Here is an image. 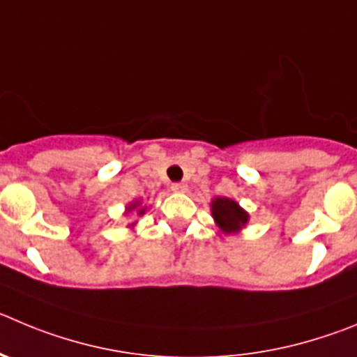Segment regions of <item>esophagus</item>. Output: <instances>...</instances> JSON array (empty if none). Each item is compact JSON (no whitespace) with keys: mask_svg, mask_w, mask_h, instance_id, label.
<instances>
[{"mask_svg":"<svg viewBox=\"0 0 357 357\" xmlns=\"http://www.w3.org/2000/svg\"><path fill=\"white\" fill-rule=\"evenodd\" d=\"M172 191L173 192H185L188 191V184H184V182H176V184H172Z\"/></svg>","mask_w":357,"mask_h":357,"instance_id":"esophagus-1","label":"esophagus"}]
</instances>
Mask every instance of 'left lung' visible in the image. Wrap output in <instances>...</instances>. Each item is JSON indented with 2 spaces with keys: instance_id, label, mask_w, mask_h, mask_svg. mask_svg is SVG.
<instances>
[{
  "instance_id": "obj_1",
  "label": "left lung",
  "mask_w": 357,
  "mask_h": 357,
  "mask_svg": "<svg viewBox=\"0 0 357 357\" xmlns=\"http://www.w3.org/2000/svg\"><path fill=\"white\" fill-rule=\"evenodd\" d=\"M211 214L214 223L225 235H235L246 228L250 214L241 205L227 196H218L211 202Z\"/></svg>"
}]
</instances>
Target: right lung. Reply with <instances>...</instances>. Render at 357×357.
<instances>
[{
	"label": "right lung",
	"mask_w": 357,
	"mask_h": 357,
	"mask_svg": "<svg viewBox=\"0 0 357 357\" xmlns=\"http://www.w3.org/2000/svg\"><path fill=\"white\" fill-rule=\"evenodd\" d=\"M145 211H146V208L142 205V200H132L130 204L126 205V214L127 215L132 214V212H136L138 215H143V214H145ZM134 225H136V221H134V223H130L129 228L134 227Z\"/></svg>",
	"instance_id": "right-lung-1"
}]
</instances>
